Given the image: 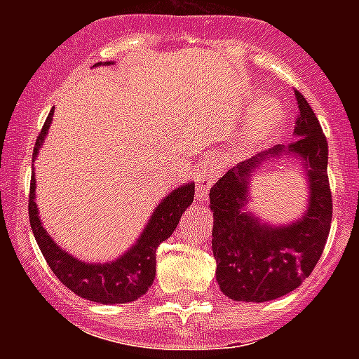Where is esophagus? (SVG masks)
<instances>
[{
	"label": "esophagus",
	"instance_id": "1",
	"mask_svg": "<svg viewBox=\"0 0 359 359\" xmlns=\"http://www.w3.org/2000/svg\"><path fill=\"white\" fill-rule=\"evenodd\" d=\"M219 165L215 163L214 160H207V161H201V163H198V167H196V187H198V190H196V198L199 199V201H205L208 196V190H210V187L214 185L215 180L219 177Z\"/></svg>",
	"mask_w": 359,
	"mask_h": 359
}]
</instances>
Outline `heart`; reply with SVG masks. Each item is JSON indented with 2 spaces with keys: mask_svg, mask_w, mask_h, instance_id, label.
<instances>
[{
  "mask_svg": "<svg viewBox=\"0 0 359 359\" xmlns=\"http://www.w3.org/2000/svg\"><path fill=\"white\" fill-rule=\"evenodd\" d=\"M286 120V107L277 97L261 98L257 106L253 107L248 116L246 133L250 136H266L269 133L277 131Z\"/></svg>",
  "mask_w": 359,
  "mask_h": 359,
  "instance_id": "b5f03b06",
  "label": "heart"
}]
</instances>
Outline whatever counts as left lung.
Returning <instances> with one entry per match:
<instances>
[{
	"label": "left lung",
	"instance_id": "left-lung-1",
	"mask_svg": "<svg viewBox=\"0 0 359 359\" xmlns=\"http://www.w3.org/2000/svg\"><path fill=\"white\" fill-rule=\"evenodd\" d=\"M294 95L298 118L293 142L275 145L243 161L217 180L210 190L215 278L221 291L237 302H268L297 290L320 261L331 230L327 140L304 95L298 91ZM269 157L300 159L306 167L310 207L291 225L259 224L243 208L249 176Z\"/></svg>",
	"mask_w": 359,
	"mask_h": 359
}]
</instances>
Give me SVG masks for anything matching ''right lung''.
Masks as SVG:
<instances>
[{
  "mask_svg": "<svg viewBox=\"0 0 359 359\" xmlns=\"http://www.w3.org/2000/svg\"><path fill=\"white\" fill-rule=\"evenodd\" d=\"M100 65V62H98ZM111 65V62H107ZM97 66V65H95ZM53 109L44 122L36 140L32 161L37 158L44 136L52 123ZM34 167V163H32ZM194 199V183L172 190L152 212L147 226L142 231L131 250L118 257L116 261L90 264L82 262L65 250L57 246L55 241L46 233L41 224L39 212L36 205V177L32 174L30 196H28V215L30 226L39 244L43 257L55 273V277L79 297L97 304H128L147 293L156 275V250L165 239L172 236L180 217L190 207Z\"/></svg>",
  "mask_w": 359,
  "mask_h": 359,
  "instance_id": "right-lung-1",
  "label": "right lung"
}]
</instances>
